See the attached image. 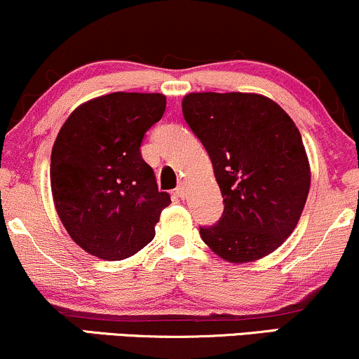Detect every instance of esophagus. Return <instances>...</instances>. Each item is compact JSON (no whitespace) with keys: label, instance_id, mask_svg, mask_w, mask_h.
<instances>
[{"label":"esophagus","instance_id":"1","mask_svg":"<svg viewBox=\"0 0 359 359\" xmlns=\"http://www.w3.org/2000/svg\"><path fill=\"white\" fill-rule=\"evenodd\" d=\"M175 191H177V196L182 197V199H184L185 194H187V185H185V182H180L179 185H177Z\"/></svg>","mask_w":359,"mask_h":359}]
</instances>
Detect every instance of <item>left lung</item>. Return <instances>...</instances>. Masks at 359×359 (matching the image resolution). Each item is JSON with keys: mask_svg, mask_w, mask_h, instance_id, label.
Listing matches in <instances>:
<instances>
[{"mask_svg": "<svg viewBox=\"0 0 359 359\" xmlns=\"http://www.w3.org/2000/svg\"><path fill=\"white\" fill-rule=\"evenodd\" d=\"M185 121L211 158L224 212L201 238L229 263L273 253L300 219L311 165L299 128L270 97L255 93H191Z\"/></svg>", "mask_w": 359, "mask_h": 359, "instance_id": "obj_1", "label": "left lung"}]
</instances>
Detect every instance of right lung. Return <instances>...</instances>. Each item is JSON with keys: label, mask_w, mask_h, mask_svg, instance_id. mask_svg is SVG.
<instances>
[{"label": "right lung", "mask_w": 359, "mask_h": 359, "mask_svg": "<svg viewBox=\"0 0 359 359\" xmlns=\"http://www.w3.org/2000/svg\"><path fill=\"white\" fill-rule=\"evenodd\" d=\"M160 93H111L82 102L62 125L50 187L62 224L82 250L106 262L133 257L154 240L170 196L140 154L163 116Z\"/></svg>", "instance_id": "add662e5"}]
</instances>
